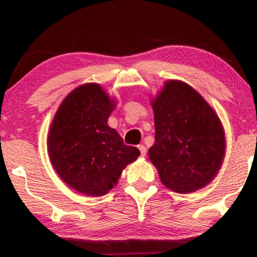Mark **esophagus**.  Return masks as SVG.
Segmentation results:
<instances>
[{"instance_id":"1","label":"esophagus","mask_w":257,"mask_h":257,"mask_svg":"<svg viewBox=\"0 0 257 257\" xmlns=\"http://www.w3.org/2000/svg\"><path fill=\"white\" fill-rule=\"evenodd\" d=\"M138 149L140 150V153H142V157H145V156H146V152H147L146 147L144 146V145H139Z\"/></svg>"}]
</instances>
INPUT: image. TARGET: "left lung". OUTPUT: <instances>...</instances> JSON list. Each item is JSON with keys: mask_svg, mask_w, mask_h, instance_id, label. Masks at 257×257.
Returning <instances> with one entry per match:
<instances>
[{"mask_svg": "<svg viewBox=\"0 0 257 257\" xmlns=\"http://www.w3.org/2000/svg\"><path fill=\"white\" fill-rule=\"evenodd\" d=\"M151 105L156 140L149 158L163 185L187 194L212 182L226 154V133L215 110L177 79L166 80Z\"/></svg>", "mask_w": 257, "mask_h": 257, "instance_id": "1", "label": "left lung"}]
</instances>
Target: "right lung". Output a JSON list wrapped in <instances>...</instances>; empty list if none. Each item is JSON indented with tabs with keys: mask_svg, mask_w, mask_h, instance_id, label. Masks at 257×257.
Returning <instances> with one entry per match:
<instances>
[{
	"mask_svg": "<svg viewBox=\"0 0 257 257\" xmlns=\"http://www.w3.org/2000/svg\"><path fill=\"white\" fill-rule=\"evenodd\" d=\"M115 103L99 84H82L64 98L49 130L52 167L69 187L87 196L107 194L140 156L107 125Z\"/></svg>",
	"mask_w": 257,
	"mask_h": 257,
	"instance_id": "obj_1",
	"label": "right lung"
}]
</instances>
